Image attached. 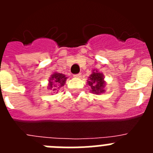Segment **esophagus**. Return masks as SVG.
<instances>
[{"mask_svg": "<svg viewBox=\"0 0 153 153\" xmlns=\"http://www.w3.org/2000/svg\"><path fill=\"white\" fill-rule=\"evenodd\" d=\"M74 76L75 78H79L81 76V74H74Z\"/></svg>", "mask_w": 153, "mask_h": 153, "instance_id": "34e87169", "label": "esophagus"}]
</instances>
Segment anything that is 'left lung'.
Returning a JSON list of instances; mask_svg holds the SVG:
<instances>
[{
    "label": "left lung",
    "mask_w": 153,
    "mask_h": 153,
    "mask_svg": "<svg viewBox=\"0 0 153 153\" xmlns=\"http://www.w3.org/2000/svg\"><path fill=\"white\" fill-rule=\"evenodd\" d=\"M87 84L90 86V91L94 94H101L105 92L106 82L104 80V76L97 70H93L87 80Z\"/></svg>",
    "instance_id": "8db88e82"
}]
</instances>
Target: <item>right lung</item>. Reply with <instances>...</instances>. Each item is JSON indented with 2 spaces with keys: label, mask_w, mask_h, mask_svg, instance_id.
<instances>
[{
  "label": "right lung",
  "mask_w": 153,
  "mask_h": 153,
  "mask_svg": "<svg viewBox=\"0 0 153 153\" xmlns=\"http://www.w3.org/2000/svg\"><path fill=\"white\" fill-rule=\"evenodd\" d=\"M67 79V77L64 74L57 72L53 73L49 79L47 89L52 90V91H56L58 90V89L64 86Z\"/></svg>",
  "instance_id": "obj_1"
}]
</instances>
